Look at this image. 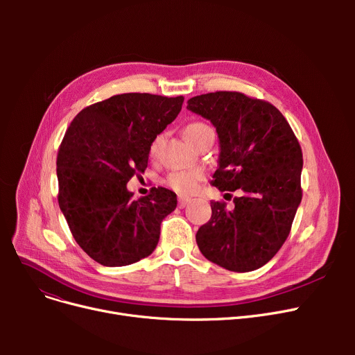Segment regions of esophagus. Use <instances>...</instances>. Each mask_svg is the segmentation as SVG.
<instances>
[{"instance_id": "1", "label": "esophagus", "mask_w": 355, "mask_h": 355, "mask_svg": "<svg viewBox=\"0 0 355 355\" xmlns=\"http://www.w3.org/2000/svg\"><path fill=\"white\" fill-rule=\"evenodd\" d=\"M190 201H191L190 198H184V197H180V198H178V207H180V209H184L185 206H187V204H189Z\"/></svg>"}]
</instances>
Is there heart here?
Instances as JSON below:
<instances>
[{
  "label": "heart",
  "mask_w": 355,
  "mask_h": 355,
  "mask_svg": "<svg viewBox=\"0 0 355 355\" xmlns=\"http://www.w3.org/2000/svg\"><path fill=\"white\" fill-rule=\"evenodd\" d=\"M207 132H211V128L207 126L206 123H202V122H191L184 128L185 138H187L189 142L193 144L194 146L200 141V138L202 135H206ZM162 142H164V137L158 135L153 139L151 145H149V155H151L153 158H155L159 154ZM204 175H206V173H204V170H201V168H194V170L174 171V173L168 175L166 184H168V187H171L178 194L190 196L197 190L198 184L204 178Z\"/></svg>",
  "instance_id": "1"
}]
</instances>
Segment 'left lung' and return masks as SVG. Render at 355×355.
Returning <instances> with one entry per match:
<instances>
[{
  "label": "left lung",
  "mask_w": 355,
  "mask_h": 355,
  "mask_svg": "<svg viewBox=\"0 0 355 355\" xmlns=\"http://www.w3.org/2000/svg\"><path fill=\"white\" fill-rule=\"evenodd\" d=\"M187 109L209 119L218 135L213 185L243 193L233 210L211 201V218L196 234L198 249L232 272L262 268L285 243L302 200L301 145L273 105L243 93L194 96Z\"/></svg>",
  "instance_id": "8db88e82"
}]
</instances>
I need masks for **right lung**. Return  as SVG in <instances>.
Instances as JSON below:
<instances>
[{
  "label": "right lung",
  "instance_id": "right-lung-1",
  "mask_svg": "<svg viewBox=\"0 0 355 355\" xmlns=\"http://www.w3.org/2000/svg\"><path fill=\"white\" fill-rule=\"evenodd\" d=\"M184 98L123 93L80 110L58 154L59 206L78 245L98 263L126 266L151 254L177 196L162 187L134 198L149 145L180 114Z\"/></svg>",
  "mask_w": 355,
  "mask_h": 355
}]
</instances>
